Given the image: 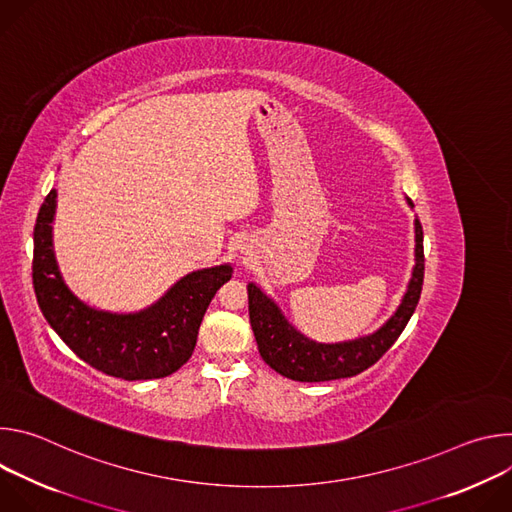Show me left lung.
Returning a JSON list of instances; mask_svg holds the SVG:
<instances>
[{
	"mask_svg": "<svg viewBox=\"0 0 512 512\" xmlns=\"http://www.w3.org/2000/svg\"><path fill=\"white\" fill-rule=\"evenodd\" d=\"M413 208V202L407 198ZM415 265L407 283L401 304L393 316L373 334L358 336L344 342H316L291 324L281 308L257 283L247 285L249 320L257 340L261 358L269 367L300 383H322L354 377L367 371L395 344L413 316L423 285V231L415 216Z\"/></svg>",
	"mask_w": 512,
	"mask_h": 512,
	"instance_id": "8db88e82",
	"label": "left lung"
}]
</instances>
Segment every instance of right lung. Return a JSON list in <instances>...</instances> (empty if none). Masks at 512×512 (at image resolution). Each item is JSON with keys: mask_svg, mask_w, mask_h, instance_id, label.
Listing matches in <instances>:
<instances>
[{"mask_svg": "<svg viewBox=\"0 0 512 512\" xmlns=\"http://www.w3.org/2000/svg\"><path fill=\"white\" fill-rule=\"evenodd\" d=\"M56 190L44 198L34 227L32 279L38 306L64 344L97 371L123 381L176 373L194 352L204 312L233 265L204 267L180 277L152 306L109 312L83 302L58 267L54 251Z\"/></svg>", "mask_w": 512, "mask_h": 512, "instance_id": "right-lung-1", "label": "right lung"}]
</instances>
